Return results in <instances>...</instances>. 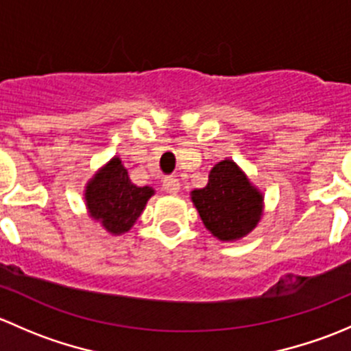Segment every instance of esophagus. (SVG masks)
<instances>
[{"label": "esophagus", "mask_w": 351, "mask_h": 351, "mask_svg": "<svg viewBox=\"0 0 351 351\" xmlns=\"http://www.w3.org/2000/svg\"><path fill=\"white\" fill-rule=\"evenodd\" d=\"M162 189H165L166 193H171V195H176L180 192V180L176 176H166L162 180Z\"/></svg>", "instance_id": "1"}]
</instances>
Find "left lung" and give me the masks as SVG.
Masks as SVG:
<instances>
[{
    "label": "left lung",
    "instance_id": "1",
    "mask_svg": "<svg viewBox=\"0 0 351 351\" xmlns=\"http://www.w3.org/2000/svg\"><path fill=\"white\" fill-rule=\"evenodd\" d=\"M192 202L205 228L221 241L250 234L263 214V195L232 159L210 169L207 186L193 190Z\"/></svg>",
    "mask_w": 351,
    "mask_h": 351
}]
</instances>
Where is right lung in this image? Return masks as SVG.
<instances>
[{
  "mask_svg": "<svg viewBox=\"0 0 351 351\" xmlns=\"http://www.w3.org/2000/svg\"><path fill=\"white\" fill-rule=\"evenodd\" d=\"M154 195L151 186H137L120 158H112L88 182L84 200L90 217L100 222L110 234H123L134 226Z\"/></svg>",
  "mask_w": 351,
  "mask_h": 351,
  "instance_id": "add662e5",
  "label": "right lung"
}]
</instances>
